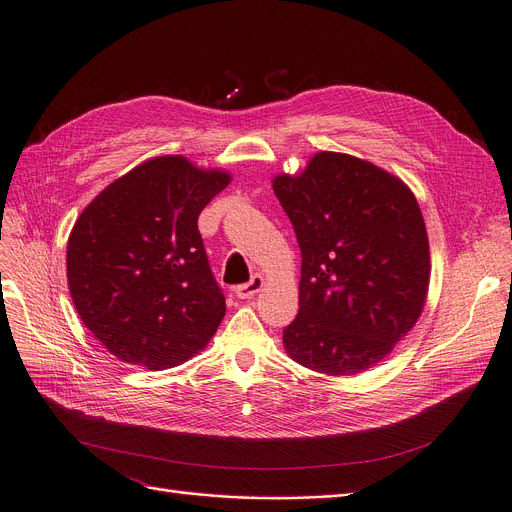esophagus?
I'll return each instance as SVG.
<instances>
[{"mask_svg":"<svg viewBox=\"0 0 512 512\" xmlns=\"http://www.w3.org/2000/svg\"><path fill=\"white\" fill-rule=\"evenodd\" d=\"M263 287V277L261 275H253L247 283H241L235 287V296L241 300H249L253 298L257 291Z\"/></svg>","mask_w":512,"mask_h":512,"instance_id":"obj_1","label":"esophagus"}]
</instances>
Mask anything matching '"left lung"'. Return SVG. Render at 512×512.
Listing matches in <instances>:
<instances>
[{
  "label": "left lung",
  "mask_w": 512,
  "mask_h": 512,
  "mask_svg": "<svg viewBox=\"0 0 512 512\" xmlns=\"http://www.w3.org/2000/svg\"><path fill=\"white\" fill-rule=\"evenodd\" d=\"M273 192L302 251L300 312L287 354L340 377L383 360L417 322L429 285V243L413 192L354 156L320 152Z\"/></svg>",
  "instance_id": "1"
}]
</instances>
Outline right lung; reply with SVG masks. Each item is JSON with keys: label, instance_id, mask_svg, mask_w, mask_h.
Segmentation results:
<instances>
[{"label": "right lung", "instance_id": "add662e5", "mask_svg": "<svg viewBox=\"0 0 512 512\" xmlns=\"http://www.w3.org/2000/svg\"><path fill=\"white\" fill-rule=\"evenodd\" d=\"M231 176L182 156L143 162L79 216L66 247L68 289L93 336L150 371L184 362L216 332L225 296L198 214Z\"/></svg>", "mask_w": 512, "mask_h": 512}]
</instances>
